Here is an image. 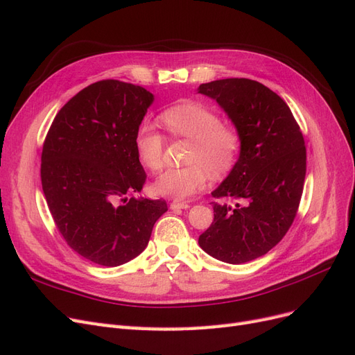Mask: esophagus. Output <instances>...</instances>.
I'll use <instances>...</instances> for the list:
<instances>
[{
    "label": "esophagus",
    "instance_id": "1",
    "mask_svg": "<svg viewBox=\"0 0 355 355\" xmlns=\"http://www.w3.org/2000/svg\"><path fill=\"white\" fill-rule=\"evenodd\" d=\"M189 204L187 201H173L170 204L171 210H180V209H188Z\"/></svg>",
    "mask_w": 355,
    "mask_h": 355
}]
</instances>
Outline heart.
Masks as SVG:
<instances>
[{"label":"heart","mask_w":355,"mask_h":355,"mask_svg":"<svg viewBox=\"0 0 355 355\" xmlns=\"http://www.w3.org/2000/svg\"><path fill=\"white\" fill-rule=\"evenodd\" d=\"M163 120L175 136L192 141L187 157L189 166L170 168L153 184L157 196L188 200L207 185L209 178L222 176L232 168L240 153V135L234 127L222 125L220 116L207 106L182 102L163 114ZM166 139L155 124H139L135 146L139 159L149 170L157 171L164 164Z\"/></svg>","instance_id":"1"}]
</instances>
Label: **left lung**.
Here are the masks:
<instances>
[{
    "label": "left lung",
    "instance_id": "obj_1",
    "mask_svg": "<svg viewBox=\"0 0 355 355\" xmlns=\"http://www.w3.org/2000/svg\"><path fill=\"white\" fill-rule=\"evenodd\" d=\"M198 93L216 101L240 135V155L230 175L211 192L214 219L201 249L239 265L270 252L293 223L304 191L306 149L287 103L263 84L225 78L201 84Z\"/></svg>",
    "mask_w": 355,
    "mask_h": 355
}]
</instances>
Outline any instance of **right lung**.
Here are the masks:
<instances>
[{
  "label": "right lung",
  "instance_id": "add662e5",
  "mask_svg": "<svg viewBox=\"0 0 355 355\" xmlns=\"http://www.w3.org/2000/svg\"><path fill=\"white\" fill-rule=\"evenodd\" d=\"M154 94L118 80L83 89L53 120L41 154V185L59 232L85 259L118 266L148 245L164 200L141 192L146 175L135 136Z\"/></svg>",
  "mask_w": 355,
  "mask_h": 355
}]
</instances>
